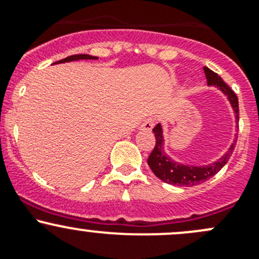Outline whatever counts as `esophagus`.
<instances>
[{
	"mask_svg": "<svg viewBox=\"0 0 259 259\" xmlns=\"http://www.w3.org/2000/svg\"><path fill=\"white\" fill-rule=\"evenodd\" d=\"M153 127H155V121L152 118H147L141 126V130L143 131H152Z\"/></svg>",
	"mask_w": 259,
	"mask_h": 259,
	"instance_id": "1",
	"label": "esophagus"
}]
</instances>
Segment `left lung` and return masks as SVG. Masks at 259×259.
Segmentation results:
<instances>
[{
	"label": "left lung",
	"mask_w": 259,
	"mask_h": 259,
	"mask_svg": "<svg viewBox=\"0 0 259 259\" xmlns=\"http://www.w3.org/2000/svg\"><path fill=\"white\" fill-rule=\"evenodd\" d=\"M204 73H205L206 81L208 85H214L224 94L229 101L230 106H232L233 112L235 114V123L238 127V121H239V107H238V97L235 96L234 92L230 89L228 84L224 83L222 78L210 70L209 68L204 66ZM155 133L156 145L153 147V151L151 155L148 156L147 163L152 172L157 176L160 180L163 183L171 184V185L176 186H195L199 184L204 183V181L209 180L213 178L215 174L222 170L223 166L228 162L229 157L232 156L233 150L235 147V142L230 145L227 152L218 158L214 162L208 163V165H189V163H181L179 161L172 160L167 153L165 152V138H163V131L161 123H158L155 128L152 130Z\"/></svg>",
	"instance_id": "left-lung-1"
}]
</instances>
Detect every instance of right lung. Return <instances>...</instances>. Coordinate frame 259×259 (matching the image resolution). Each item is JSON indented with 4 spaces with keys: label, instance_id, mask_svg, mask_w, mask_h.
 I'll list each match as a JSON object with an SVG mask.
<instances>
[{
    "label": "right lung",
    "instance_id": "right-lung-1",
    "mask_svg": "<svg viewBox=\"0 0 259 259\" xmlns=\"http://www.w3.org/2000/svg\"><path fill=\"white\" fill-rule=\"evenodd\" d=\"M97 56L88 55V54H79V55H70L65 59H61V60L56 61L55 64L59 63H69V61H76V60H97Z\"/></svg>",
    "mask_w": 259,
    "mask_h": 259
}]
</instances>
